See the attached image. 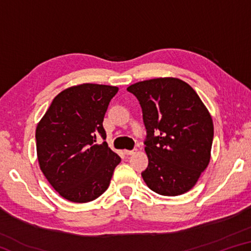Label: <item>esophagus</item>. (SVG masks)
I'll return each mask as SVG.
<instances>
[{"label": "esophagus", "instance_id": "1", "mask_svg": "<svg viewBox=\"0 0 251 251\" xmlns=\"http://www.w3.org/2000/svg\"><path fill=\"white\" fill-rule=\"evenodd\" d=\"M136 151H137V150H131V151H127L126 150V151H124V152H125L126 155H134Z\"/></svg>", "mask_w": 251, "mask_h": 251}]
</instances>
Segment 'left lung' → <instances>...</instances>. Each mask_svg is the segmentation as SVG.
<instances>
[{
	"label": "left lung",
	"mask_w": 251,
	"mask_h": 251,
	"mask_svg": "<svg viewBox=\"0 0 251 251\" xmlns=\"http://www.w3.org/2000/svg\"><path fill=\"white\" fill-rule=\"evenodd\" d=\"M127 91L137 97L147 130L144 181L163 196L187 193L210 161L214 124L206 106L190 85L175 77L143 80Z\"/></svg>",
	"instance_id": "1"
}]
</instances>
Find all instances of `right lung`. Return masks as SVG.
<instances>
[{
	"label": "right lung",
	"instance_id": "add662e5",
	"mask_svg": "<svg viewBox=\"0 0 251 251\" xmlns=\"http://www.w3.org/2000/svg\"><path fill=\"white\" fill-rule=\"evenodd\" d=\"M118 87L80 84L55 96L35 131L40 168L50 186L72 202H88L108 188L121 157L107 143L103 121Z\"/></svg>",
	"mask_w": 251,
	"mask_h": 251
}]
</instances>
